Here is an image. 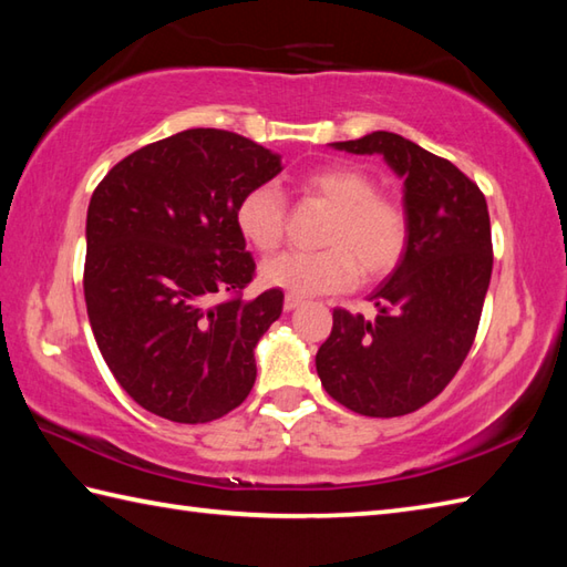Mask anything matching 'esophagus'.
Segmentation results:
<instances>
[{"instance_id": "obj_1", "label": "esophagus", "mask_w": 567, "mask_h": 567, "mask_svg": "<svg viewBox=\"0 0 567 567\" xmlns=\"http://www.w3.org/2000/svg\"><path fill=\"white\" fill-rule=\"evenodd\" d=\"M299 305H302V297H295V295H287L285 302H282L285 311H292V309H297Z\"/></svg>"}]
</instances>
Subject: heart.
I'll return each instance as SVG.
<instances>
[{
    "mask_svg": "<svg viewBox=\"0 0 567 567\" xmlns=\"http://www.w3.org/2000/svg\"><path fill=\"white\" fill-rule=\"evenodd\" d=\"M307 197L333 209L321 234V250H287L262 262L260 280L295 297L331 295L388 277L400 265L409 240L404 204L378 192L375 177L348 163H329L299 177ZM287 224L285 192L262 183L246 189L236 204L238 234L260 252L282 244Z\"/></svg>",
    "mask_w": 567,
    "mask_h": 567,
    "instance_id": "b5f03b06",
    "label": "heart"
}]
</instances>
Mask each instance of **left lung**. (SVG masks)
Wrapping results in <instances>:
<instances>
[{"instance_id": "obj_1", "label": "left lung", "mask_w": 567, "mask_h": 567, "mask_svg": "<svg viewBox=\"0 0 567 567\" xmlns=\"http://www.w3.org/2000/svg\"><path fill=\"white\" fill-rule=\"evenodd\" d=\"M380 153L404 177L406 250L370 302L365 319L333 309L317 372L336 402L363 416H404L429 404L473 348L492 275L485 195L457 167L390 131L333 143Z\"/></svg>"}]
</instances>
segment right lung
Segmentation results:
<instances>
[{"label":"right lung","mask_w":567,"mask_h":567,"mask_svg":"<svg viewBox=\"0 0 567 567\" xmlns=\"http://www.w3.org/2000/svg\"><path fill=\"white\" fill-rule=\"evenodd\" d=\"M280 171V155L256 141L187 128L126 155L94 189L87 317L112 375L151 414L204 424L252 390V348L285 295L244 299L256 260L236 204Z\"/></svg>","instance_id":"obj_1"}]
</instances>
